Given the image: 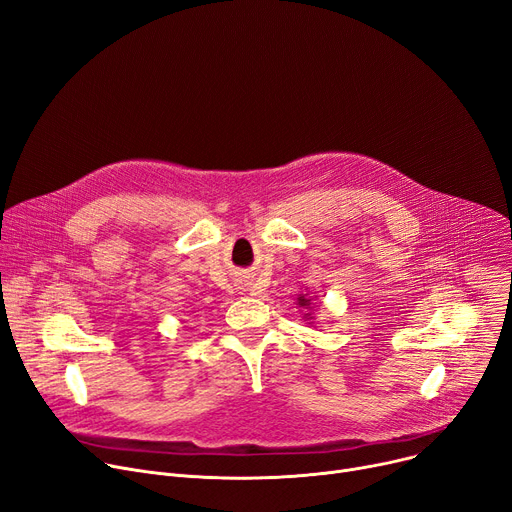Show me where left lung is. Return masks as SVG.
I'll use <instances>...</instances> for the list:
<instances>
[{
    "instance_id": "1",
    "label": "left lung",
    "mask_w": 512,
    "mask_h": 512,
    "mask_svg": "<svg viewBox=\"0 0 512 512\" xmlns=\"http://www.w3.org/2000/svg\"><path fill=\"white\" fill-rule=\"evenodd\" d=\"M298 306H302V309L309 311L311 306H313V302H311V298H306L304 294H300L298 296ZM304 319H313V317H311V313H304Z\"/></svg>"
}]
</instances>
